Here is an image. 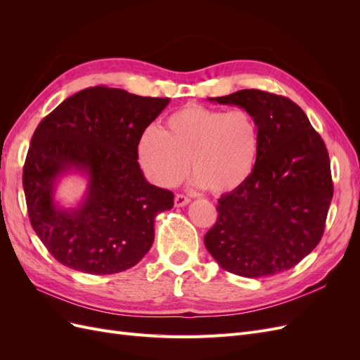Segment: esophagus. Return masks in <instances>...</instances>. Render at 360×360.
I'll list each match as a JSON object with an SVG mask.
<instances>
[{"label": "esophagus", "instance_id": "1", "mask_svg": "<svg viewBox=\"0 0 360 360\" xmlns=\"http://www.w3.org/2000/svg\"><path fill=\"white\" fill-rule=\"evenodd\" d=\"M189 202H191V198L186 197V195H181V193L176 195V198H174V204H176L177 207H184V205H188Z\"/></svg>", "mask_w": 360, "mask_h": 360}]
</instances>
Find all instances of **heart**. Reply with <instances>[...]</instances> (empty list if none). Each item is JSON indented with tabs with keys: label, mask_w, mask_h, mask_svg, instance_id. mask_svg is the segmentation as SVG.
<instances>
[{
	"label": "heart",
	"mask_w": 360,
	"mask_h": 360,
	"mask_svg": "<svg viewBox=\"0 0 360 360\" xmlns=\"http://www.w3.org/2000/svg\"><path fill=\"white\" fill-rule=\"evenodd\" d=\"M259 146V127L249 111L188 105L168 115L160 130L146 129L136 153L148 179L162 188L177 186L191 167L197 186L222 195L250 179Z\"/></svg>",
	"instance_id": "heart-1"
}]
</instances>
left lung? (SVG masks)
<instances>
[{"instance_id":"obj_1","label":"left lung","mask_w":360,"mask_h":360,"mask_svg":"<svg viewBox=\"0 0 360 360\" xmlns=\"http://www.w3.org/2000/svg\"><path fill=\"white\" fill-rule=\"evenodd\" d=\"M209 101L252 114L261 146L250 179L217 201L219 214L204 245L238 276L285 271L321 240L333 197L328 148L302 108L284 96L240 90Z\"/></svg>"}]
</instances>
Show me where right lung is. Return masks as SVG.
I'll return each instance as SVG.
<instances>
[{"label":"right lung","instance_id":"add662e5","mask_svg":"<svg viewBox=\"0 0 360 360\" xmlns=\"http://www.w3.org/2000/svg\"><path fill=\"white\" fill-rule=\"evenodd\" d=\"M168 97L91 86L41 120L24 165L32 230L63 266L111 275L139 263L155 240V221L172 209L171 191L150 184L138 163V141L168 106ZM87 176L76 207L53 198L60 176Z\"/></svg>","mask_w":360,"mask_h":360}]
</instances>
